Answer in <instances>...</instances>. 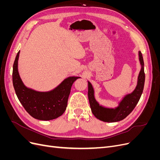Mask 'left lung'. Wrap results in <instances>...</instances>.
I'll return each instance as SVG.
<instances>
[{"label":"left lung","instance_id":"1","mask_svg":"<svg viewBox=\"0 0 160 160\" xmlns=\"http://www.w3.org/2000/svg\"><path fill=\"white\" fill-rule=\"evenodd\" d=\"M139 60L141 70L138 77V83L132 93L125 95L115 108H108L100 105L96 101L93 86L88 81V98L92 113L96 118L104 122H117L123 120L133 110L143 93L145 83L144 62L141 51H139Z\"/></svg>","mask_w":160,"mask_h":160}]
</instances>
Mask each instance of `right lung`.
I'll use <instances>...</instances> for the list:
<instances>
[{
  "label": "right lung",
  "mask_w": 160,
  "mask_h": 160,
  "mask_svg": "<svg viewBox=\"0 0 160 160\" xmlns=\"http://www.w3.org/2000/svg\"><path fill=\"white\" fill-rule=\"evenodd\" d=\"M18 51L13 64L12 83L17 98L30 115L37 119L49 121L63 114L72 85L80 77H69L50 91L41 92L24 85L18 71Z\"/></svg>",
  "instance_id": "obj_1"
}]
</instances>
